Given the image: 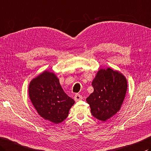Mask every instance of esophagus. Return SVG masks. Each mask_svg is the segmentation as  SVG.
<instances>
[{
	"label": "esophagus",
	"mask_w": 151,
	"mask_h": 151,
	"mask_svg": "<svg viewBox=\"0 0 151 151\" xmlns=\"http://www.w3.org/2000/svg\"><path fill=\"white\" fill-rule=\"evenodd\" d=\"M74 99H75V101H80V100L82 99V96L81 95H80V94L77 93V94H76L75 97H74Z\"/></svg>",
	"instance_id": "1"
}]
</instances>
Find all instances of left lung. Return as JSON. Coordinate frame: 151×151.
<instances>
[{
	"label": "left lung",
	"instance_id": "1",
	"mask_svg": "<svg viewBox=\"0 0 151 151\" xmlns=\"http://www.w3.org/2000/svg\"><path fill=\"white\" fill-rule=\"evenodd\" d=\"M91 85L93 92L86 99L91 113L97 119L106 121L120 110L128 87L126 78L111 68L101 69Z\"/></svg>",
	"mask_w": 151,
	"mask_h": 151
}]
</instances>
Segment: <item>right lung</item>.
<instances>
[{
	"label": "right lung",
	"mask_w": 151,
	"mask_h": 151,
	"mask_svg": "<svg viewBox=\"0 0 151 151\" xmlns=\"http://www.w3.org/2000/svg\"><path fill=\"white\" fill-rule=\"evenodd\" d=\"M29 95L40 116L54 124L63 122L75 103L64 92L55 74L47 70L31 81Z\"/></svg>",
	"instance_id": "obj_1"
}]
</instances>
